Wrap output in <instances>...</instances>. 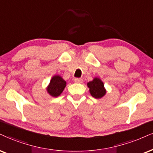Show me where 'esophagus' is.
Here are the masks:
<instances>
[{
    "mask_svg": "<svg viewBox=\"0 0 153 153\" xmlns=\"http://www.w3.org/2000/svg\"><path fill=\"white\" fill-rule=\"evenodd\" d=\"M74 82L76 83H82L83 82V79L81 78H75L74 79Z\"/></svg>",
    "mask_w": 153,
    "mask_h": 153,
    "instance_id": "1",
    "label": "esophagus"
}]
</instances>
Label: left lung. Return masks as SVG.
<instances>
[{
  "mask_svg": "<svg viewBox=\"0 0 153 153\" xmlns=\"http://www.w3.org/2000/svg\"><path fill=\"white\" fill-rule=\"evenodd\" d=\"M87 86L89 88L91 96L96 99H100L105 95V90L103 86L104 85L99 79L95 78L93 81L88 82Z\"/></svg>",
  "mask_w": 153,
  "mask_h": 153,
  "instance_id": "left-lung-1",
  "label": "left lung"
}]
</instances>
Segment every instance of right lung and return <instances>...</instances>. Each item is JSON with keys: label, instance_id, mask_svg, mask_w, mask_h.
Here are the masks:
<instances>
[{"label": "right lung", "instance_id": "1", "mask_svg": "<svg viewBox=\"0 0 153 153\" xmlns=\"http://www.w3.org/2000/svg\"><path fill=\"white\" fill-rule=\"evenodd\" d=\"M66 82L61 76H54L50 81L48 87V91L52 97H57L62 93L66 86Z\"/></svg>", "mask_w": 153, "mask_h": 153}]
</instances>
